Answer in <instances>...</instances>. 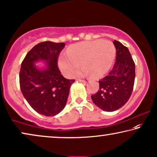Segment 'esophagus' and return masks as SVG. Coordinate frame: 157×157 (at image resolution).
I'll return each mask as SVG.
<instances>
[{
  "label": "esophagus",
  "instance_id": "obj_1",
  "mask_svg": "<svg viewBox=\"0 0 157 157\" xmlns=\"http://www.w3.org/2000/svg\"><path fill=\"white\" fill-rule=\"evenodd\" d=\"M78 80L79 82H83V83H86V82H87V81L85 80V79H78Z\"/></svg>",
  "mask_w": 157,
  "mask_h": 157
}]
</instances>
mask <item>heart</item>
<instances>
[{"mask_svg": "<svg viewBox=\"0 0 157 157\" xmlns=\"http://www.w3.org/2000/svg\"><path fill=\"white\" fill-rule=\"evenodd\" d=\"M116 56V48L109 40H96L82 42L69 48L67 54L59 57V67L65 76H71L82 64L83 68L77 76L91 74L93 78H101L111 68Z\"/></svg>", "mask_w": 157, "mask_h": 157, "instance_id": "1", "label": "heart"}]
</instances>
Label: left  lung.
<instances>
[{
  "label": "left lung",
  "instance_id": "left-lung-1",
  "mask_svg": "<svg viewBox=\"0 0 157 157\" xmlns=\"http://www.w3.org/2000/svg\"><path fill=\"white\" fill-rule=\"evenodd\" d=\"M116 62L108 75L99 80L100 89L91 98L104 111L114 112L125 105L133 90L135 79V64L127 47L114 40Z\"/></svg>",
  "mask_w": 157,
  "mask_h": 157
}]
</instances>
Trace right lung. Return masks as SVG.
Returning a JSON list of instances; mask_svg holds the SVG:
<instances>
[{"mask_svg":"<svg viewBox=\"0 0 157 157\" xmlns=\"http://www.w3.org/2000/svg\"><path fill=\"white\" fill-rule=\"evenodd\" d=\"M64 43L42 42L28 52L19 73L22 94L35 111L47 117L59 114L66 105L70 88L75 79H67L57 67ZM45 61L46 67L39 69L34 63Z\"/></svg>","mask_w":157,"mask_h":157,"instance_id":"1","label":"right lung"}]
</instances>
